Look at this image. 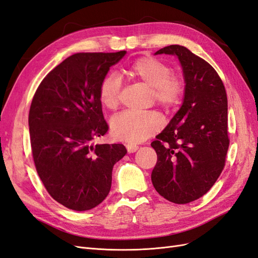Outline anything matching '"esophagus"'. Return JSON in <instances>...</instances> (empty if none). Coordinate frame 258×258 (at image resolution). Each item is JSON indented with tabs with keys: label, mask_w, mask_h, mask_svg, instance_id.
<instances>
[{
	"label": "esophagus",
	"mask_w": 258,
	"mask_h": 258,
	"mask_svg": "<svg viewBox=\"0 0 258 258\" xmlns=\"http://www.w3.org/2000/svg\"><path fill=\"white\" fill-rule=\"evenodd\" d=\"M126 148L128 153H135L138 151L139 146L138 145H135V144H126Z\"/></svg>",
	"instance_id": "34e87169"
}]
</instances>
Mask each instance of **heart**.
Wrapping results in <instances>:
<instances>
[{
	"instance_id": "b5f03b06",
	"label": "heart",
	"mask_w": 258,
	"mask_h": 258,
	"mask_svg": "<svg viewBox=\"0 0 258 258\" xmlns=\"http://www.w3.org/2000/svg\"><path fill=\"white\" fill-rule=\"evenodd\" d=\"M128 73L152 88L154 100L166 108L181 102L185 93V83L181 77L171 74L170 68L154 57L136 60ZM121 82L116 74H108L99 88L100 101L107 108H115L119 103ZM162 127L160 116L155 112L139 113L123 111L112 119V134L120 141L139 143L155 135Z\"/></svg>"
}]
</instances>
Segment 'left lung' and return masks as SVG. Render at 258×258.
<instances>
[{"instance_id":"8db88e82","label":"left lung","mask_w":258,"mask_h":258,"mask_svg":"<svg viewBox=\"0 0 258 258\" xmlns=\"http://www.w3.org/2000/svg\"><path fill=\"white\" fill-rule=\"evenodd\" d=\"M160 53L178 58L186 85L181 108L151 144L157 154L152 182L160 196L185 205L207 194L225 167L227 95L214 68L184 46L170 45Z\"/></svg>"}]
</instances>
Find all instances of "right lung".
Masks as SVG:
<instances>
[{
  "mask_svg": "<svg viewBox=\"0 0 258 258\" xmlns=\"http://www.w3.org/2000/svg\"><path fill=\"white\" fill-rule=\"evenodd\" d=\"M126 50L79 52L45 76L29 112L30 141L46 190L74 211L97 207L110 192L112 170L127 153L122 144H93L108 124L100 84Z\"/></svg>",
  "mask_w": 258,
  "mask_h": 258,
  "instance_id": "add662e5",
  "label": "right lung"
}]
</instances>
